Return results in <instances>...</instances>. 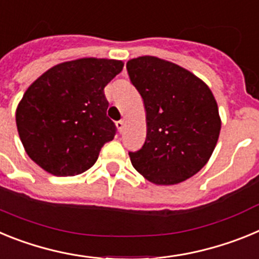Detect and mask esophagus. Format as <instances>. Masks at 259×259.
Returning <instances> with one entry per match:
<instances>
[{"label":"esophagus","mask_w":259,"mask_h":259,"mask_svg":"<svg viewBox=\"0 0 259 259\" xmlns=\"http://www.w3.org/2000/svg\"><path fill=\"white\" fill-rule=\"evenodd\" d=\"M124 125H125L124 120H118V122H116V128H118V131L120 132V134H122L123 130H124Z\"/></svg>","instance_id":"1"}]
</instances>
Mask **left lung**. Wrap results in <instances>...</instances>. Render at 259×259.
<instances>
[{"label":"left lung","instance_id":"obj_1","mask_svg":"<svg viewBox=\"0 0 259 259\" xmlns=\"http://www.w3.org/2000/svg\"><path fill=\"white\" fill-rule=\"evenodd\" d=\"M143 97L146 140L130 152L136 171L158 185L178 184L202 168L218 141L221 118L209 87L180 66L157 57L127 62Z\"/></svg>","mask_w":259,"mask_h":259}]
</instances>
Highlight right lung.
I'll return each instance as SVG.
<instances>
[{
    "instance_id": "obj_1",
    "label": "right lung",
    "mask_w": 259,
    "mask_h": 259,
    "mask_svg": "<svg viewBox=\"0 0 259 259\" xmlns=\"http://www.w3.org/2000/svg\"><path fill=\"white\" fill-rule=\"evenodd\" d=\"M122 70V61L81 58L54 66L31 84L15 118L32 161L56 176L79 175L96 163L116 134L104 89Z\"/></svg>"
}]
</instances>
